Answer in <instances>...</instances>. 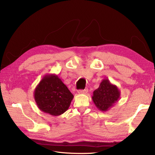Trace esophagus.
I'll use <instances>...</instances> for the list:
<instances>
[{
    "label": "esophagus",
    "instance_id": "34e87169",
    "mask_svg": "<svg viewBox=\"0 0 155 155\" xmlns=\"http://www.w3.org/2000/svg\"><path fill=\"white\" fill-rule=\"evenodd\" d=\"M88 90L87 89H83V90H79L78 91V93L79 94H86L87 93Z\"/></svg>",
    "mask_w": 155,
    "mask_h": 155
}]
</instances>
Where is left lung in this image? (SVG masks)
<instances>
[{"mask_svg": "<svg viewBox=\"0 0 155 155\" xmlns=\"http://www.w3.org/2000/svg\"><path fill=\"white\" fill-rule=\"evenodd\" d=\"M92 99L98 110L105 112L120 99V91L109 79H104L99 87L93 92Z\"/></svg>", "mask_w": 155, "mask_h": 155, "instance_id": "left-lung-1", "label": "left lung"}]
</instances>
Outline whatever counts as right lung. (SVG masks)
<instances>
[{"instance_id":"right-lung-1","label":"right lung","mask_w":155,"mask_h":155,"mask_svg":"<svg viewBox=\"0 0 155 155\" xmlns=\"http://www.w3.org/2000/svg\"><path fill=\"white\" fill-rule=\"evenodd\" d=\"M34 99L39 109L51 116H59L69 108L74 96L54 74H46L34 90Z\"/></svg>"}]
</instances>
